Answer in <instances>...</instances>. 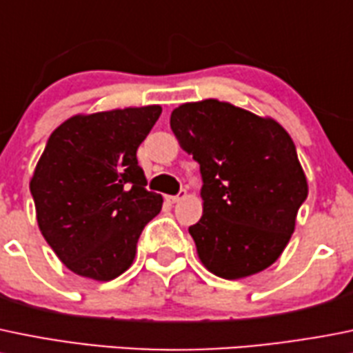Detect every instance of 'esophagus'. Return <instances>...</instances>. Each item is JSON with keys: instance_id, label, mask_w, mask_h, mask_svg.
Wrapping results in <instances>:
<instances>
[{"instance_id": "esophagus-1", "label": "esophagus", "mask_w": 353, "mask_h": 353, "mask_svg": "<svg viewBox=\"0 0 353 353\" xmlns=\"http://www.w3.org/2000/svg\"><path fill=\"white\" fill-rule=\"evenodd\" d=\"M183 198H186V191H181L179 194H169V196H167V201H169V203H177V201L183 200Z\"/></svg>"}]
</instances>
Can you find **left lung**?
<instances>
[{
  "mask_svg": "<svg viewBox=\"0 0 353 353\" xmlns=\"http://www.w3.org/2000/svg\"><path fill=\"white\" fill-rule=\"evenodd\" d=\"M170 129L200 163L203 215L190 234L201 263L224 279L272 265L309 193L288 132L274 119L219 100L174 108Z\"/></svg>",
  "mask_w": 353,
  "mask_h": 353,
  "instance_id": "left-lung-1",
  "label": "left lung"
}]
</instances>
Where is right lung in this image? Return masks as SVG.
<instances>
[{
    "label": "right lung",
    "mask_w": 353,
    "mask_h": 353,
    "mask_svg": "<svg viewBox=\"0 0 353 353\" xmlns=\"http://www.w3.org/2000/svg\"><path fill=\"white\" fill-rule=\"evenodd\" d=\"M162 107L74 115L51 132L30 179L41 234L75 274L110 281L131 268L143 228L162 210L136 152Z\"/></svg>",
    "instance_id": "right-lung-1"
}]
</instances>
